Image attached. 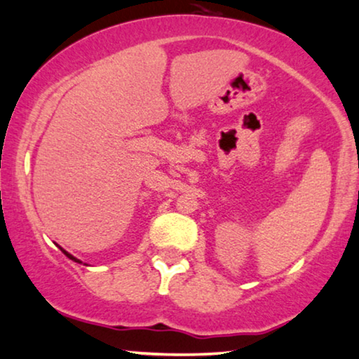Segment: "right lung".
I'll return each instance as SVG.
<instances>
[{"mask_svg":"<svg viewBox=\"0 0 359 359\" xmlns=\"http://www.w3.org/2000/svg\"><path fill=\"white\" fill-rule=\"evenodd\" d=\"M60 249H62V247H60ZM62 252H63V254H65V255H67V257H68V259H72L73 262H76V264H81V260H78V259H76V257H73L72 254H68V252H67V250H63V249H62Z\"/></svg>","mask_w":359,"mask_h":359,"instance_id":"right-lung-1","label":"right lung"}]
</instances>
